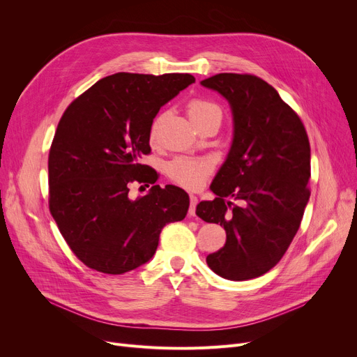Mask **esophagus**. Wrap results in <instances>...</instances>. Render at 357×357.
<instances>
[{"label": "esophagus", "instance_id": "34e87169", "mask_svg": "<svg viewBox=\"0 0 357 357\" xmlns=\"http://www.w3.org/2000/svg\"><path fill=\"white\" fill-rule=\"evenodd\" d=\"M197 204H198V198L191 194V195H190V211H188L190 215H195V207H197Z\"/></svg>", "mask_w": 357, "mask_h": 357}]
</instances>
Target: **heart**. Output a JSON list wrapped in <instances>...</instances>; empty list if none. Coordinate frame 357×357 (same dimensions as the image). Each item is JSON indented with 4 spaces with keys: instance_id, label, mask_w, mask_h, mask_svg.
Returning <instances> with one entry per match:
<instances>
[{
    "instance_id": "obj_1",
    "label": "heart",
    "mask_w": 357,
    "mask_h": 357,
    "mask_svg": "<svg viewBox=\"0 0 357 357\" xmlns=\"http://www.w3.org/2000/svg\"><path fill=\"white\" fill-rule=\"evenodd\" d=\"M186 111H188L190 119L198 124L205 119H210L213 116H217L221 119L220 108L204 98H194L186 105ZM159 119L155 120L152 128H150V137L155 139L158 131ZM167 176L174 182L179 183L181 186H185L188 190H195L198 186L204 183L207 176L211 172V165L207 160L201 159H192V158H176L172 162H169L166 167Z\"/></svg>"
}]
</instances>
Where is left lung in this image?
<instances>
[{"mask_svg": "<svg viewBox=\"0 0 357 357\" xmlns=\"http://www.w3.org/2000/svg\"><path fill=\"white\" fill-rule=\"evenodd\" d=\"M201 85L229 101L234 121L230 152L210 186L217 197L195 211L227 234L207 265L230 280L253 279L282 259L301 226L311 194L308 136L278 91L255 75L218 73Z\"/></svg>", "mask_w": 357, "mask_h": 357, "instance_id": "8db88e82", "label": "left lung"}]
</instances>
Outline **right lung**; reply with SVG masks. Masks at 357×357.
<instances>
[{"label":"right lung","instance_id":"obj_1","mask_svg":"<svg viewBox=\"0 0 357 357\" xmlns=\"http://www.w3.org/2000/svg\"><path fill=\"white\" fill-rule=\"evenodd\" d=\"M192 82L190 73L119 72L65 109L49 152V210L88 268L121 275L142 266L166 224L188 213L190 197L175 185H153L137 199L128 191L158 181L140 163L150 153V128L160 107Z\"/></svg>","mask_w":357,"mask_h":357}]
</instances>
